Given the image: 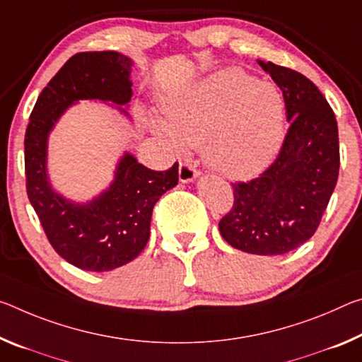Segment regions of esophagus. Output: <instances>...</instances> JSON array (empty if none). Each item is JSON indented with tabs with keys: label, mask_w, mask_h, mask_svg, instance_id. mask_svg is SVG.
I'll return each instance as SVG.
<instances>
[{
	"label": "esophagus",
	"mask_w": 362,
	"mask_h": 362,
	"mask_svg": "<svg viewBox=\"0 0 362 362\" xmlns=\"http://www.w3.org/2000/svg\"><path fill=\"white\" fill-rule=\"evenodd\" d=\"M199 177V172L190 165L188 163H180V168H179V180L182 183H190L194 179H198Z\"/></svg>",
	"instance_id": "obj_1"
}]
</instances>
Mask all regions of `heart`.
<instances>
[{
    "mask_svg": "<svg viewBox=\"0 0 362 362\" xmlns=\"http://www.w3.org/2000/svg\"><path fill=\"white\" fill-rule=\"evenodd\" d=\"M163 120L146 114L153 134L175 151L203 145L204 163L230 179L266 170L282 148L284 95L274 83L228 67L160 103Z\"/></svg>",
    "mask_w": 362,
    "mask_h": 362,
    "instance_id": "obj_1",
    "label": "heart"
}]
</instances>
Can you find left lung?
Masks as SVG:
<instances>
[{"label": "left lung", "mask_w": 362, "mask_h": 362, "mask_svg": "<svg viewBox=\"0 0 362 362\" xmlns=\"http://www.w3.org/2000/svg\"><path fill=\"white\" fill-rule=\"evenodd\" d=\"M282 90L286 132L275 163L251 182L232 183L233 208L219 222L223 240L245 253L279 256L313 237L340 169L335 114L303 74L257 59Z\"/></svg>", "instance_id": "1"}]
</instances>
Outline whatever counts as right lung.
<instances>
[{
    "label": "right lung",
    "mask_w": 362,
    "mask_h": 362,
    "mask_svg": "<svg viewBox=\"0 0 362 362\" xmlns=\"http://www.w3.org/2000/svg\"><path fill=\"white\" fill-rule=\"evenodd\" d=\"M134 61L117 51L72 56L40 93L25 132L27 194L51 246L72 266L107 272L139 256L150 238L154 204L179 182V164L156 172L124 151L112 182L87 202L53 187L48 172L49 134L78 101L109 103L130 119Z\"/></svg>",
    "instance_id": "right-lung-1"
}]
</instances>
